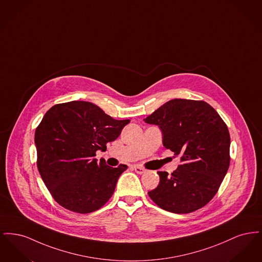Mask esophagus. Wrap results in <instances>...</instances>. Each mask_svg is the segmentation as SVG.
<instances>
[{"label": "esophagus", "mask_w": 262, "mask_h": 262, "mask_svg": "<svg viewBox=\"0 0 262 262\" xmlns=\"http://www.w3.org/2000/svg\"><path fill=\"white\" fill-rule=\"evenodd\" d=\"M134 170L136 171V173L137 174H143V173H145L146 172V169H144V168H142V167H140V166H134Z\"/></svg>", "instance_id": "esophagus-1"}]
</instances>
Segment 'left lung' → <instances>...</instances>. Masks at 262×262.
I'll return each instance as SVG.
<instances>
[{"label":"left lung","instance_id":"1","mask_svg":"<svg viewBox=\"0 0 262 262\" xmlns=\"http://www.w3.org/2000/svg\"><path fill=\"white\" fill-rule=\"evenodd\" d=\"M144 122L157 125L163 145L180 156L171 174L158 172L160 183L148 192L160 208L187 214L205 206L217 193L230 166V134L216 110L201 100L173 99Z\"/></svg>","mask_w":262,"mask_h":262}]
</instances>
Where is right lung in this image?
Masks as SVG:
<instances>
[{"label":"right lung","mask_w":262,"mask_h":262,"mask_svg":"<svg viewBox=\"0 0 262 262\" xmlns=\"http://www.w3.org/2000/svg\"><path fill=\"white\" fill-rule=\"evenodd\" d=\"M129 122L115 120L86 101L57 104L45 114L34 137L38 171L63 208L85 214L110 200L127 166L112 168L94 156L97 150H106Z\"/></svg>","instance_id":"1"}]
</instances>
